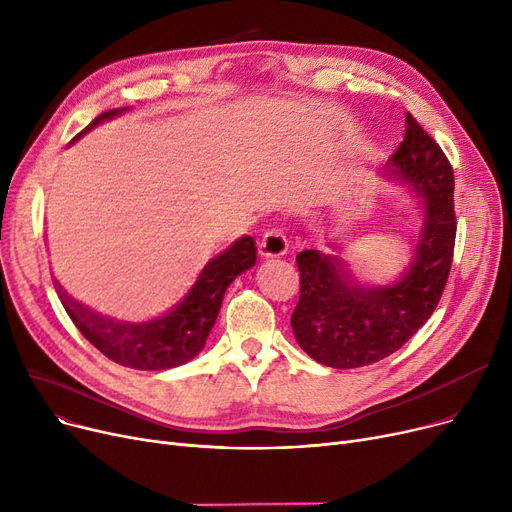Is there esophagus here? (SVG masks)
Segmentation results:
<instances>
[{
  "label": "esophagus",
  "instance_id": "obj_1",
  "mask_svg": "<svg viewBox=\"0 0 512 512\" xmlns=\"http://www.w3.org/2000/svg\"><path fill=\"white\" fill-rule=\"evenodd\" d=\"M288 251V238L280 228H270L259 240L261 257H282Z\"/></svg>",
  "mask_w": 512,
  "mask_h": 512
}]
</instances>
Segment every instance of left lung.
I'll return each instance as SVG.
<instances>
[{
	"instance_id": "obj_1",
	"label": "left lung",
	"mask_w": 512,
	"mask_h": 512,
	"mask_svg": "<svg viewBox=\"0 0 512 512\" xmlns=\"http://www.w3.org/2000/svg\"><path fill=\"white\" fill-rule=\"evenodd\" d=\"M386 166L421 199L423 226L405 274L386 286H365L340 255L315 249L297 255L301 297L290 317L292 332L311 359L334 369L396 353L434 313L450 274L456 218L448 157L407 114L405 139Z\"/></svg>"
}]
</instances>
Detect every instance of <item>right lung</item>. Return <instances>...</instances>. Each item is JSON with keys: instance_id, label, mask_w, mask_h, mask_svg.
Segmentation results:
<instances>
[{"instance_id": "obj_1", "label": "right lung", "mask_w": 512, "mask_h": 512, "mask_svg": "<svg viewBox=\"0 0 512 512\" xmlns=\"http://www.w3.org/2000/svg\"><path fill=\"white\" fill-rule=\"evenodd\" d=\"M124 112L126 107L103 112L80 132V137L97 124ZM255 261V240L251 236L234 240L224 253L215 255L203 267L193 288L172 311L141 321V324H124V321L103 317L76 303L62 288L60 299L78 332L99 348L107 359L132 369L161 371L184 365L203 351L205 340L215 319H218L228 286L236 276L253 267Z\"/></svg>"}]
</instances>
